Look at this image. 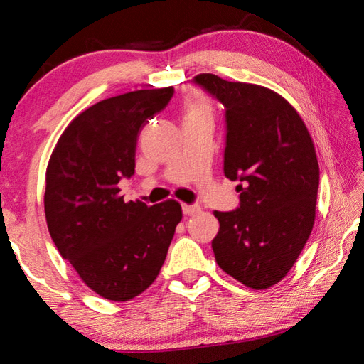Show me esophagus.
Masks as SVG:
<instances>
[{
    "label": "esophagus",
    "mask_w": 364,
    "mask_h": 364,
    "mask_svg": "<svg viewBox=\"0 0 364 364\" xmlns=\"http://www.w3.org/2000/svg\"><path fill=\"white\" fill-rule=\"evenodd\" d=\"M200 212V205L197 204H183V213L186 215V217H193V215L199 213Z\"/></svg>",
    "instance_id": "34e87169"
}]
</instances>
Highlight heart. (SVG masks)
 Segmentation results:
<instances>
[{
  "instance_id": "b5f03b06",
  "label": "heart",
  "mask_w": 364,
  "mask_h": 364,
  "mask_svg": "<svg viewBox=\"0 0 364 364\" xmlns=\"http://www.w3.org/2000/svg\"><path fill=\"white\" fill-rule=\"evenodd\" d=\"M186 115H210L207 102L202 97H194L188 104V112Z\"/></svg>"
}]
</instances>
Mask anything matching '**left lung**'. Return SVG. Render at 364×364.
Listing matches in <instances>:
<instances>
[{"label":"left lung","mask_w":364,"mask_h":364,"mask_svg":"<svg viewBox=\"0 0 364 364\" xmlns=\"http://www.w3.org/2000/svg\"><path fill=\"white\" fill-rule=\"evenodd\" d=\"M194 83L225 106V176L239 207L215 212L218 267L252 289H268L294 267L315 223L319 167L304 120L264 86L200 73Z\"/></svg>","instance_id":"8db88e82"}]
</instances>
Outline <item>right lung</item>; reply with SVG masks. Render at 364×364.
Masks as SVG:
<instances>
[{"instance_id":"right-lung-1","label":"right lung","mask_w":364,"mask_h":364,"mask_svg":"<svg viewBox=\"0 0 364 364\" xmlns=\"http://www.w3.org/2000/svg\"><path fill=\"white\" fill-rule=\"evenodd\" d=\"M173 93V86L138 90L95 104L69 123L49 159V234L85 284L107 300H132L152 284L183 217L176 200L125 202L117 186L134 173L139 130Z\"/></svg>"}]
</instances>
